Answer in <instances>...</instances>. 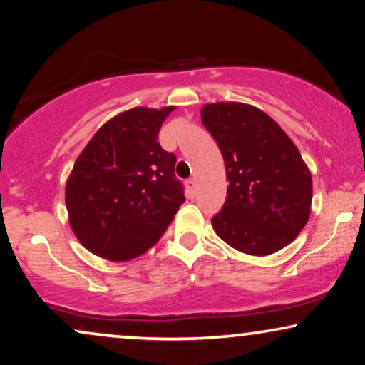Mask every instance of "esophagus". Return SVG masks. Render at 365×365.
Returning a JSON list of instances; mask_svg holds the SVG:
<instances>
[{
    "label": "esophagus",
    "mask_w": 365,
    "mask_h": 365,
    "mask_svg": "<svg viewBox=\"0 0 365 365\" xmlns=\"http://www.w3.org/2000/svg\"><path fill=\"white\" fill-rule=\"evenodd\" d=\"M187 191L191 192V196H194V192H196V179L194 178H191V179H187Z\"/></svg>",
    "instance_id": "34e87169"
}]
</instances>
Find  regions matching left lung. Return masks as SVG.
Returning <instances> with one entry per match:
<instances>
[{
    "instance_id": "8db88e82",
    "label": "left lung",
    "mask_w": 365,
    "mask_h": 365,
    "mask_svg": "<svg viewBox=\"0 0 365 365\" xmlns=\"http://www.w3.org/2000/svg\"><path fill=\"white\" fill-rule=\"evenodd\" d=\"M204 128L216 139L229 181L226 202L211 222L237 251L267 256L291 244L306 226L311 173L281 126L242 103L206 104Z\"/></svg>"
}]
</instances>
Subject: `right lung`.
Here are the masks:
<instances>
[{
    "label": "right lung",
    "mask_w": 365,
    "mask_h": 365,
    "mask_svg": "<svg viewBox=\"0 0 365 365\" xmlns=\"http://www.w3.org/2000/svg\"><path fill=\"white\" fill-rule=\"evenodd\" d=\"M174 108H134L94 134L74 163L66 207L84 247L109 261L146 252L184 202L176 156L158 141Z\"/></svg>",
    "instance_id": "1"
}]
</instances>
